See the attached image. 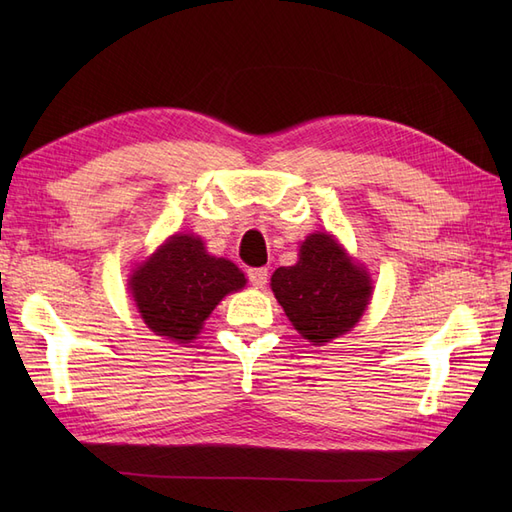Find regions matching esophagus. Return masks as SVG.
<instances>
[{"instance_id": "obj_1", "label": "esophagus", "mask_w": 512, "mask_h": 512, "mask_svg": "<svg viewBox=\"0 0 512 512\" xmlns=\"http://www.w3.org/2000/svg\"><path fill=\"white\" fill-rule=\"evenodd\" d=\"M247 280H250V284L254 288H262L269 280V269L267 267H254V269L247 271Z\"/></svg>"}]
</instances>
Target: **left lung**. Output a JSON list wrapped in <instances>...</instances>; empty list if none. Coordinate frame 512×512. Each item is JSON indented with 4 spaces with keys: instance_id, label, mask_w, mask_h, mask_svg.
<instances>
[{
    "instance_id": "left-lung-1",
    "label": "left lung",
    "mask_w": 512,
    "mask_h": 512,
    "mask_svg": "<svg viewBox=\"0 0 512 512\" xmlns=\"http://www.w3.org/2000/svg\"><path fill=\"white\" fill-rule=\"evenodd\" d=\"M271 288L294 329L316 346L352 329L371 297L367 273L327 232L309 235L297 265L277 269Z\"/></svg>"
}]
</instances>
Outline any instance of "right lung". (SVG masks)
<instances>
[{
  "mask_svg": "<svg viewBox=\"0 0 512 512\" xmlns=\"http://www.w3.org/2000/svg\"><path fill=\"white\" fill-rule=\"evenodd\" d=\"M245 286L230 260L213 258L192 235L170 237L141 269L130 288L147 327L175 342H188L228 292Z\"/></svg>",
  "mask_w": 512,
  "mask_h": 512,
  "instance_id": "1",
  "label": "right lung"
}]
</instances>
